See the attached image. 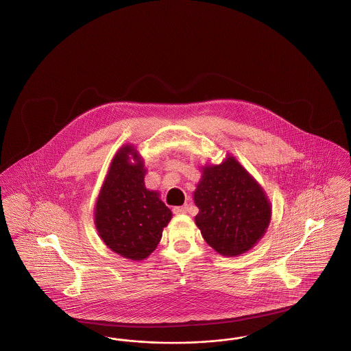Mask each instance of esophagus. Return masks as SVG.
Masks as SVG:
<instances>
[{
  "label": "esophagus",
  "mask_w": 351,
  "mask_h": 351,
  "mask_svg": "<svg viewBox=\"0 0 351 351\" xmlns=\"http://www.w3.org/2000/svg\"><path fill=\"white\" fill-rule=\"evenodd\" d=\"M172 211L175 213V214H185L186 211H188V206L186 205H184V206H175Z\"/></svg>",
  "instance_id": "1"
}]
</instances>
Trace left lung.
Instances as JSON below:
<instances>
[{
    "label": "left lung",
    "mask_w": 351,
    "mask_h": 351,
    "mask_svg": "<svg viewBox=\"0 0 351 351\" xmlns=\"http://www.w3.org/2000/svg\"><path fill=\"white\" fill-rule=\"evenodd\" d=\"M193 201L199 210L195 222L202 238L226 257L252 250L271 219L265 189L228 153L221 165L201 167Z\"/></svg>",
    "instance_id": "8db88e82"
}]
</instances>
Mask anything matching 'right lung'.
Listing matches in <instances>:
<instances>
[{"instance_id": "1", "label": "right lung", "mask_w": 351, "mask_h": 351, "mask_svg": "<svg viewBox=\"0 0 351 351\" xmlns=\"http://www.w3.org/2000/svg\"><path fill=\"white\" fill-rule=\"evenodd\" d=\"M146 171L137 147L123 145L113 155L94 209V225L103 243L132 261L154 252L172 218L160 193L145 186Z\"/></svg>"}]
</instances>
